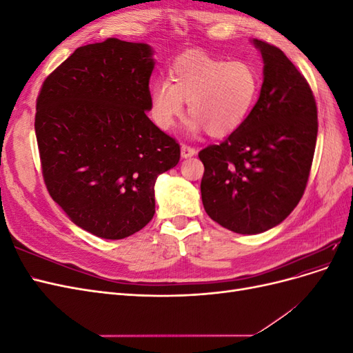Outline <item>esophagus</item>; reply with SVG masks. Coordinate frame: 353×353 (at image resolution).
I'll use <instances>...</instances> for the list:
<instances>
[{
  "label": "esophagus",
  "instance_id": "34e87169",
  "mask_svg": "<svg viewBox=\"0 0 353 353\" xmlns=\"http://www.w3.org/2000/svg\"><path fill=\"white\" fill-rule=\"evenodd\" d=\"M197 153V150L194 147H191V145H188V144H183L181 145V156L183 157H191V156H194Z\"/></svg>",
  "mask_w": 353,
  "mask_h": 353
}]
</instances>
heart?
Listing matches in <instances>:
<instances>
[{
	"instance_id": "obj_1",
	"label": "heart",
	"mask_w": 353,
	"mask_h": 353,
	"mask_svg": "<svg viewBox=\"0 0 353 353\" xmlns=\"http://www.w3.org/2000/svg\"><path fill=\"white\" fill-rule=\"evenodd\" d=\"M259 87V74L250 63L191 52L170 66L169 82L152 85L153 121L160 130H170L187 101L191 131L206 128L212 137H227L248 121Z\"/></svg>"
}]
</instances>
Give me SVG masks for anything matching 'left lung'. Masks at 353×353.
Returning <instances> with one entry per match:
<instances>
[{"label":"left lung","instance_id":"obj_1","mask_svg":"<svg viewBox=\"0 0 353 353\" xmlns=\"http://www.w3.org/2000/svg\"><path fill=\"white\" fill-rule=\"evenodd\" d=\"M263 59L259 100L237 131L203 148L201 201L219 225L259 234L301 201L311 172L318 117L314 92L284 52L253 39Z\"/></svg>","mask_w":353,"mask_h":353}]
</instances>
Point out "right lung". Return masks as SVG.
Returning a JSON list of instances; mask_svg holds the SVG:
<instances>
[{
    "label": "right lung",
    "instance_id": "add662e5",
    "mask_svg": "<svg viewBox=\"0 0 353 353\" xmlns=\"http://www.w3.org/2000/svg\"><path fill=\"white\" fill-rule=\"evenodd\" d=\"M147 44L109 38L74 50L42 83L35 134L50 196L82 230L121 240L154 215V184L176 166L175 138L148 119Z\"/></svg>",
    "mask_w": 353,
    "mask_h": 353
}]
</instances>
